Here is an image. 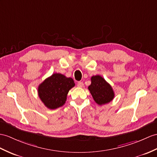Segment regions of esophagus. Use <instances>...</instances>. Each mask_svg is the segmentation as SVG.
<instances>
[{"label": "esophagus", "mask_w": 157, "mask_h": 157, "mask_svg": "<svg viewBox=\"0 0 157 157\" xmlns=\"http://www.w3.org/2000/svg\"><path fill=\"white\" fill-rule=\"evenodd\" d=\"M77 86H78V87H83V86H84V83H83L82 82H81V81L78 82Z\"/></svg>", "instance_id": "1"}]
</instances>
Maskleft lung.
Here are the masks:
<instances>
[{"label": "left lung", "mask_w": 157, "mask_h": 157, "mask_svg": "<svg viewBox=\"0 0 157 157\" xmlns=\"http://www.w3.org/2000/svg\"><path fill=\"white\" fill-rule=\"evenodd\" d=\"M88 89L98 105L107 104L114 97L112 86L100 75L92 76L91 84Z\"/></svg>", "instance_id": "obj_1"}]
</instances>
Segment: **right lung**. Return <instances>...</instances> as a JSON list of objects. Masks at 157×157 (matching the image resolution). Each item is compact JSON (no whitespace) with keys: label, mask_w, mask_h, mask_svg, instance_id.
Returning a JSON list of instances; mask_svg holds the SVG:
<instances>
[{"label":"right lung","mask_w":157,"mask_h":157,"mask_svg":"<svg viewBox=\"0 0 157 157\" xmlns=\"http://www.w3.org/2000/svg\"><path fill=\"white\" fill-rule=\"evenodd\" d=\"M75 84L72 78L55 73L46 78L38 87L41 101L49 109H56L64 105L68 91Z\"/></svg>","instance_id":"add662e5"}]
</instances>
